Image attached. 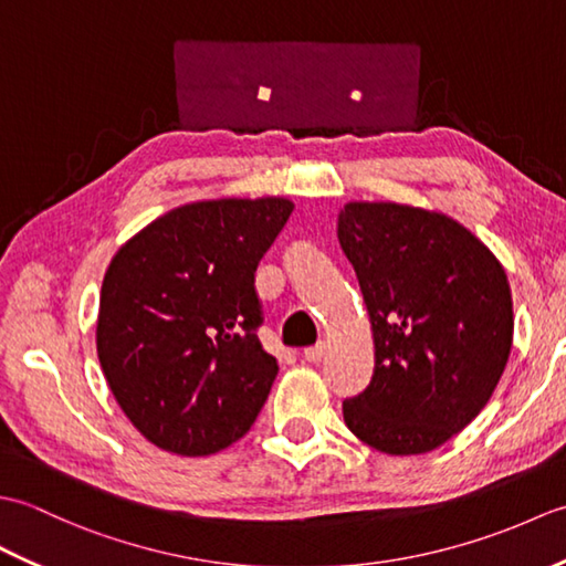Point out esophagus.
<instances>
[{
	"label": "esophagus",
	"mask_w": 566,
	"mask_h": 566,
	"mask_svg": "<svg viewBox=\"0 0 566 566\" xmlns=\"http://www.w3.org/2000/svg\"><path fill=\"white\" fill-rule=\"evenodd\" d=\"M323 357H326V345H323V343H318L314 347H306V350H304V359L311 365H318Z\"/></svg>",
	"instance_id": "obj_1"
}]
</instances>
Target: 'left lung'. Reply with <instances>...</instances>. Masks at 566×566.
<instances>
[{
  "label": "left lung",
  "instance_id": "obj_1",
  "mask_svg": "<svg viewBox=\"0 0 566 566\" xmlns=\"http://www.w3.org/2000/svg\"><path fill=\"white\" fill-rule=\"evenodd\" d=\"M338 240L375 335V375L343 401L345 426L387 454L436 450L472 423L506 369V272L450 216L406 203H345Z\"/></svg>",
  "mask_w": 566,
  "mask_h": 566
}]
</instances>
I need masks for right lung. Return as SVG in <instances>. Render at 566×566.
<instances>
[{
	"label": "right lung",
	"instance_id": "obj_1",
	"mask_svg": "<svg viewBox=\"0 0 566 566\" xmlns=\"http://www.w3.org/2000/svg\"><path fill=\"white\" fill-rule=\"evenodd\" d=\"M290 199H216L167 211L104 274L97 355L114 399L160 450L213 454L255 423L276 377L262 350L255 270Z\"/></svg>",
	"mask_w": 566,
	"mask_h": 566
}]
</instances>
